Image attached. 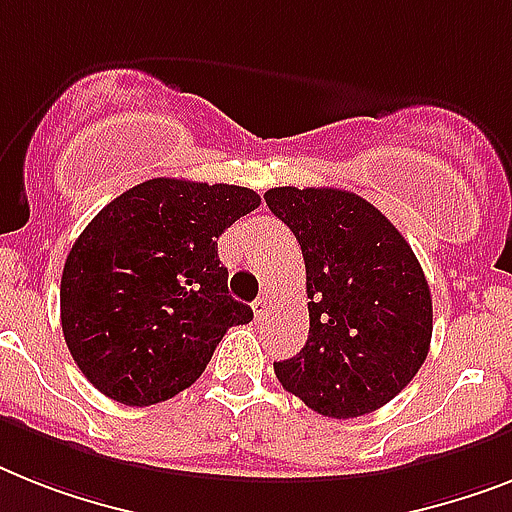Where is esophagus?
<instances>
[{"mask_svg":"<svg viewBox=\"0 0 512 512\" xmlns=\"http://www.w3.org/2000/svg\"><path fill=\"white\" fill-rule=\"evenodd\" d=\"M253 314L259 322H266V316H269V301L266 298H259V301H253Z\"/></svg>","mask_w":512,"mask_h":512,"instance_id":"obj_1","label":"esophagus"}]
</instances>
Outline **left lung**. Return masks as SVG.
Here are the masks:
<instances>
[{
  "label": "left lung",
  "instance_id": "left-lung-1",
  "mask_svg": "<svg viewBox=\"0 0 512 512\" xmlns=\"http://www.w3.org/2000/svg\"><path fill=\"white\" fill-rule=\"evenodd\" d=\"M266 206L306 261L308 340L274 363L311 411L356 418L405 390L432 342V293L405 238L366 198L340 188H272Z\"/></svg>",
  "mask_w": 512,
  "mask_h": 512
}]
</instances>
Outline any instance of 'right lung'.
Listing matches in <instances>:
<instances>
[{"instance_id":"obj_1","label":"right lung","mask_w":512,"mask_h":512,"mask_svg":"<svg viewBox=\"0 0 512 512\" xmlns=\"http://www.w3.org/2000/svg\"><path fill=\"white\" fill-rule=\"evenodd\" d=\"M261 204L240 185L154 177L109 201L70 248L62 335L107 398L154 405L204 374L225 332L253 311L227 293L219 235Z\"/></svg>"}]
</instances>
